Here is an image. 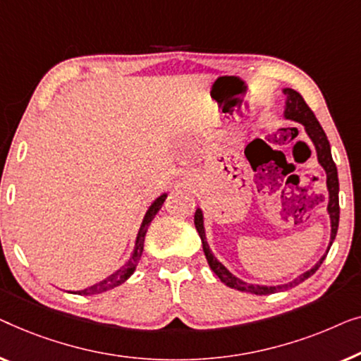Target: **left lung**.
<instances>
[{
  "label": "left lung",
  "instance_id": "8db88e82",
  "mask_svg": "<svg viewBox=\"0 0 361 361\" xmlns=\"http://www.w3.org/2000/svg\"><path fill=\"white\" fill-rule=\"evenodd\" d=\"M283 93L286 94V99H284V111H283V118L288 121H294V123L304 126V130L309 139H311L314 149H316L317 154V161L319 165L322 166L324 171H326V185H327V191H329V202H327V214L329 219H331V240H329V247L326 255L329 253V248L335 240V235H337V229H338V219H340V207H338V175H337V166L334 164L332 159V152H331V144H329L327 135L324 129L319 124V121L316 119V116L309 106L306 104V101L301 94L298 93L296 90L293 88H283ZM195 226L196 231L200 233L201 242H202V250H204V255L207 258V263H209L211 270L219 276V280L226 284V286L237 289V291L242 293H252V294H258V296H267V294L276 293V291H283V289H289L294 288L296 284L302 283L304 280H307L309 276H312L314 273L319 270V267L322 265V262L326 260V255H322L319 258V262L314 265L311 270L304 271L302 275H299L294 280L283 283V284H275V286H267V284H255V283H247L240 280V278L233 275L227 268L222 265V263L217 260L214 253H212L209 243H207L206 238V229H204V216H202L201 207H197L195 212Z\"/></svg>",
  "mask_w": 361,
  "mask_h": 361
}]
</instances>
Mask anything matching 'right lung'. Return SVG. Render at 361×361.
I'll use <instances>...</instances> for the list:
<instances>
[{
	"mask_svg": "<svg viewBox=\"0 0 361 361\" xmlns=\"http://www.w3.org/2000/svg\"><path fill=\"white\" fill-rule=\"evenodd\" d=\"M166 196H169V192H164V195H160L157 200L152 202L149 206V209H147L144 219H142V224L139 227V232H137V237H135V245H134V250H132L129 260L124 263L123 267L119 268V270H116L114 273H111L109 276H106L104 280H101L99 283H94L93 286H88L85 289H80V291H68V293H73V294H81V296H93V294H99V293H104V291H109V289H113L116 286H119V284H123L124 281H128L129 278L132 276V273L135 271L137 265H139V260L142 257V252H144V240H145V233L147 229H149L150 222L154 221V217L157 216V212L161 209V204H164Z\"/></svg>",
	"mask_w": 361,
	"mask_h": 361,
	"instance_id": "1",
	"label": "right lung"
}]
</instances>
